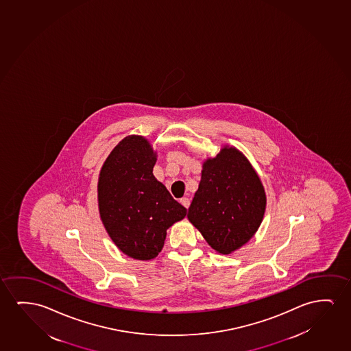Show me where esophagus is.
<instances>
[{
  "mask_svg": "<svg viewBox=\"0 0 351 351\" xmlns=\"http://www.w3.org/2000/svg\"><path fill=\"white\" fill-rule=\"evenodd\" d=\"M180 203L183 204L184 207L188 209L189 206H190V199L188 197L180 198Z\"/></svg>",
  "mask_w": 351,
  "mask_h": 351,
  "instance_id": "esophagus-1",
  "label": "esophagus"
}]
</instances>
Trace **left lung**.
I'll return each mask as SVG.
<instances>
[{"label": "left lung", "instance_id": "1", "mask_svg": "<svg viewBox=\"0 0 351 351\" xmlns=\"http://www.w3.org/2000/svg\"><path fill=\"white\" fill-rule=\"evenodd\" d=\"M266 209L261 180L236 148H223L203 163L188 217L220 254L237 250L254 236Z\"/></svg>", "mask_w": 351, "mask_h": 351}]
</instances>
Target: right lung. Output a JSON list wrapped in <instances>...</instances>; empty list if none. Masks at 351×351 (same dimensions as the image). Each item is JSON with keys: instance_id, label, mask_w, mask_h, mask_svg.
<instances>
[{"instance_id": "add662e5", "label": "right lung", "mask_w": 351, "mask_h": 351, "mask_svg": "<svg viewBox=\"0 0 351 351\" xmlns=\"http://www.w3.org/2000/svg\"><path fill=\"white\" fill-rule=\"evenodd\" d=\"M156 154L147 139L129 136L109 154L99 179V215L112 241L128 256L152 260L166 231L186 215L154 177Z\"/></svg>"}]
</instances>
